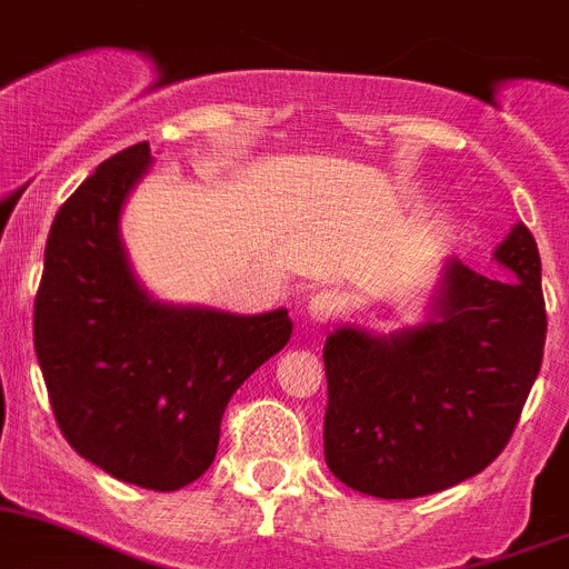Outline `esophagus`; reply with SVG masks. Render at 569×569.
Listing matches in <instances>:
<instances>
[{"label": "esophagus", "mask_w": 569, "mask_h": 569, "mask_svg": "<svg viewBox=\"0 0 569 569\" xmlns=\"http://www.w3.org/2000/svg\"><path fill=\"white\" fill-rule=\"evenodd\" d=\"M342 313V296L331 288L313 290L308 296V305H305V317L317 325H328L331 319H337Z\"/></svg>", "instance_id": "1"}]
</instances>
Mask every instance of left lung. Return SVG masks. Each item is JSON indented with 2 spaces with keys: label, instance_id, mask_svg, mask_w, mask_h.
<instances>
[{
  "label": "left lung",
  "instance_id": "1",
  "mask_svg": "<svg viewBox=\"0 0 569 569\" xmlns=\"http://www.w3.org/2000/svg\"><path fill=\"white\" fill-rule=\"evenodd\" d=\"M480 276L446 259L426 317L325 339V463L373 498H420L483 472L516 431L541 371L547 310L532 232L516 224Z\"/></svg>",
  "mask_w": 569,
  "mask_h": 569
}]
</instances>
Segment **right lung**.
Wrapping results in <instances>:
<instances>
[{
    "instance_id": "obj_1",
    "label": "right lung",
    "mask_w": 569,
    "mask_h": 569,
    "mask_svg": "<svg viewBox=\"0 0 569 569\" xmlns=\"http://www.w3.org/2000/svg\"><path fill=\"white\" fill-rule=\"evenodd\" d=\"M152 167L149 143L111 154L53 218L33 305V348L57 426L111 478L174 492L216 460L241 382L293 333L256 317L154 299L134 276L120 216Z\"/></svg>"
}]
</instances>
